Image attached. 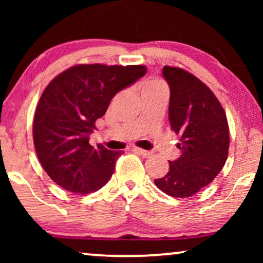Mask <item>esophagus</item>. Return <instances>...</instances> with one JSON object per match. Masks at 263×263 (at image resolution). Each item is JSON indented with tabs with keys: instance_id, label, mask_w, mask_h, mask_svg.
Wrapping results in <instances>:
<instances>
[{
	"instance_id": "obj_1",
	"label": "esophagus",
	"mask_w": 263,
	"mask_h": 263,
	"mask_svg": "<svg viewBox=\"0 0 263 263\" xmlns=\"http://www.w3.org/2000/svg\"><path fill=\"white\" fill-rule=\"evenodd\" d=\"M134 152L140 154V156L145 157V158H148V157L152 156V152H149V151H145L142 148H139V147H134Z\"/></svg>"
}]
</instances>
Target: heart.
<instances>
[{"mask_svg":"<svg viewBox=\"0 0 263 263\" xmlns=\"http://www.w3.org/2000/svg\"><path fill=\"white\" fill-rule=\"evenodd\" d=\"M160 87H165L164 84L159 80H151L148 82H146L145 86H143V92L146 91H151V89H156V88H160Z\"/></svg>","mask_w":263,"mask_h":263,"instance_id":"heart-1","label":"heart"}]
</instances>
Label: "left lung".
I'll list each match as a JSON object with an SVG mask.
<instances>
[{"instance_id":"1","label":"left lung","mask_w":263,"mask_h":263,"mask_svg":"<svg viewBox=\"0 0 263 263\" xmlns=\"http://www.w3.org/2000/svg\"><path fill=\"white\" fill-rule=\"evenodd\" d=\"M163 77L170 86L168 121L179 135L181 157L168 161L164 177L154 179L167 195L189 197L210 184L228 159V118L217 97L195 75L165 66Z\"/></svg>"}]
</instances>
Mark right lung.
Masks as SVG:
<instances>
[{"mask_svg": "<svg viewBox=\"0 0 263 263\" xmlns=\"http://www.w3.org/2000/svg\"><path fill=\"white\" fill-rule=\"evenodd\" d=\"M146 71V66L78 64L46 86L35 109L33 142L43 168L61 188L85 195L111 178L121 152L91 146L89 134L111 99Z\"/></svg>", "mask_w": 263, "mask_h": 263, "instance_id": "right-lung-1", "label": "right lung"}]
</instances>
